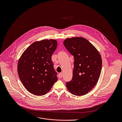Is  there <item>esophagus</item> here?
I'll use <instances>...</instances> for the list:
<instances>
[{
  "label": "esophagus",
  "instance_id": "esophagus-1",
  "mask_svg": "<svg viewBox=\"0 0 122 122\" xmlns=\"http://www.w3.org/2000/svg\"><path fill=\"white\" fill-rule=\"evenodd\" d=\"M59 77L60 78H61L62 77V73H60L58 75Z\"/></svg>",
  "mask_w": 122,
  "mask_h": 122
}]
</instances>
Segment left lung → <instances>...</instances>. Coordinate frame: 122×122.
<instances>
[{
  "mask_svg": "<svg viewBox=\"0 0 122 122\" xmlns=\"http://www.w3.org/2000/svg\"><path fill=\"white\" fill-rule=\"evenodd\" d=\"M63 44L74 58L73 77L66 83L72 94L82 96L96 85L102 69L101 54L96 48L84 37L66 39Z\"/></svg>",
  "mask_w": 122,
  "mask_h": 122,
  "instance_id": "8db88e82",
  "label": "left lung"
}]
</instances>
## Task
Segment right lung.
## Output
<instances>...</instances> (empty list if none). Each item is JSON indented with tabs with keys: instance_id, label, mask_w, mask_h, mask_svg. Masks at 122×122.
Instances as JSON below:
<instances>
[{
	"instance_id": "1",
	"label": "right lung",
	"mask_w": 122,
	"mask_h": 122,
	"mask_svg": "<svg viewBox=\"0 0 122 122\" xmlns=\"http://www.w3.org/2000/svg\"><path fill=\"white\" fill-rule=\"evenodd\" d=\"M57 46V42L54 39L35 42L20 58L18 75L24 86L31 93L44 95L57 81V73L51 58Z\"/></svg>"
}]
</instances>
